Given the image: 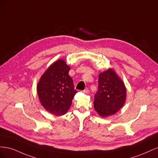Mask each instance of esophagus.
<instances>
[{
  "mask_svg": "<svg viewBox=\"0 0 158 158\" xmlns=\"http://www.w3.org/2000/svg\"><path fill=\"white\" fill-rule=\"evenodd\" d=\"M82 92H83V93H84V94H89V90H88V89H85L84 90L82 91Z\"/></svg>",
  "mask_w": 158,
  "mask_h": 158,
  "instance_id": "esophagus-1",
  "label": "esophagus"
}]
</instances>
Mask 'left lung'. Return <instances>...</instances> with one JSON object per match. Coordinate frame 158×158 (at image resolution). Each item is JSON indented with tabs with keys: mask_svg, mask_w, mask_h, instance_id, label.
Instances as JSON below:
<instances>
[{
	"mask_svg": "<svg viewBox=\"0 0 158 158\" xmlns=\"http://www.w3.org/2000/svg\"><path fill=\"white\" fill-rule=\"evenodd\" d=\"M127 90L123 80L112 69L99 74L98 90L95 94L94 106L102 117L115 114L124 106Z\"/></svg>",
	"mask_w": 158,
	"mask_h": 158,
	"instance_id": "obj_1",
	"label": "left lung"
}]
</instances>
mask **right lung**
<instances>
[{"mask_svg": "<svg viewBox=\"0 0 158 158\" xmlns=\"http://www.w3.org/2000/svg\"><path fill=\"white\" fill-rule=\"evenodd\" d=\"M70 69L64 60H56L41 76L37 85L42 106L56 116L66 113L77 93L73 80L69 75Z\"/></svg>", "mask_w": 158, "mask_h": 158, "instance_id": "right-lung-1", "label": "right lung"}]
</instances>
